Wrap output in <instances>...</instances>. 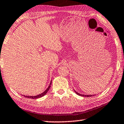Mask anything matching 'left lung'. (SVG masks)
<instances>
[{
    "label": "left lung",
    "mask_w": 124,
    "mask_h": 124,
    "mask_svg": "<svg viewBox=\"0 0 124 124\" xmlns=\"http://www.w3.org/2000/svg\"><path fill=\"white\" fill-rule=\"evenodd\" d=\"M75 92L76 93V94H77V95H79V96H84V97H91V96H94V95H83V94H79L78 93H77V92H76V91L75 90Z\"/></svg>",
    "instance_id": "1"
}]
</instances>
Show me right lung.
I'll list each match as a JSON object with an SVG mask.
<instances>
[{"instance_id": "right-lung-1", "label": "right lung", "mask_w": 124, "mask_h": 124, "mask_svg": "<svg viewBox=\"0 0 124 124\" xmlns=\"http://www.w3.org/2000/svg\"><path fill=\"white\" fill-rule=\"evenodd\" d=\"M52 84V81L51 82V83H50V84L48 87V88L44 92H43L42 93H41V94H39V95H36V96H25V95H24V96L27 97V98H30V99H38L39 98V97H41L44 96V95H45L46 94V93L48 92V91L49 90L50 87H51V85Z\"/></svg>"}]
</instances>
